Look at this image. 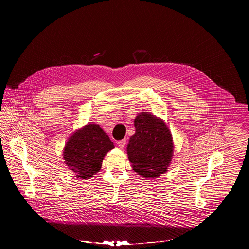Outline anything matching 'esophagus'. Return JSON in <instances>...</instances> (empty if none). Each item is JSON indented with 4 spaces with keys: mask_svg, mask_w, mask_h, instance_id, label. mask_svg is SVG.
Instances as JSON below:
<instances>
[{
    "mask_svg": "<svg viewBox=\"0 0 249 249\" xmlns=\"http://www.w3.org/2000/svg\"><path fill=\"white\" fill-rule=\"evenodd\" d=\"M117 145L120 149H123L125 148V145H126V139H123V140H120L117 142Z\"/></svg>",
    "mask_w": 249,
    "mask_h": 249,
    "instance_id": "1",
    "label": "esophagus"
}]
</instances>
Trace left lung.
I'll use <instances>...</instances> for the list:
<instances>
[{"label":"left lung","instance_id":"1","mask_svg":"<svg viewBox=\"0 0 249 249\" xmlns=\"http://www.w3.org/2000/svg\"><path fill=\"white\" fill-rule=\"evenodd\" d=\"M134 125L136 132L127 146L128 159L139 175L156 178L170 164L173 156L171 133L163 120L149 112L139 113Z\"/></svg>","mask_w":249,"mask_h":249}]
</instances>
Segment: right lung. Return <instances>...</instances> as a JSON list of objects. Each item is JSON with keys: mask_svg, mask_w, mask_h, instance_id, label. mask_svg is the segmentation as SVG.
Segmentation results:
<instances>
[{"mask_svg": "<svg viewBox=\"0 0 249 249\" xmlns=\"http://www.w3.org/2000/svg\"><path fill=\"white\" fill-rule=\"evenodd\" d=\"M113 148L108 135L99 125L89 123L69 138L63 158L76 177L87 180L100 170L104 156Z\"/></svg>", "mask_w": 249, "mask_h": 249, "instance_id": "1", "label": "right lung"}]
</instances>
